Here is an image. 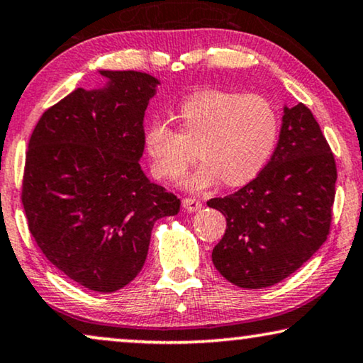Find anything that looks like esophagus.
Listing matches in <instances>:
<instances>
[{"instance_id":"1","label":"esophagus","mask_w":363,"mask_h":363,"mask_svg":"<svg viewBox=\"0 0 363 363\" xmlns=\"http://www.w3.org/2000/svg\"><path fill=\"white\" fill-rule=\"evenodd\" d=\"M182 207H184V211H187V212H197V211H201L202 202L197 201V199L187 197L182 201Z\"/></svg>"}]
</instances>
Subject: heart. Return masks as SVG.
Segmentation results:
<instances>
[{"instance_id": "heart-1", "label": "heart", "mask_w": 363, "mask_h": 363, "mask_svg": "<svg viewBox=\"0 0 363 363\" xmlns=\"http://www.w3.org/2000/svg\"><path fill=\"white\" fill-rule=\"evenodd\" d=\"M181 133L166 121L152 120L143 143L155 176L177 181L196 160L201 166L187 177L191 191L211 187L222 177L227 186L252 181L274 150L279 120L274 106L262 95L203 89L177 106Z\"/></svg>"}]
</instances>
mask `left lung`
<instances>
[{
  "label": "left lung",
  "instance_id": "left-lung-1",
  "mask_svg": "<svg viewBox=\"0 0 363 363\" xmlns=\"http://www.w3.org/2000/svg\"><path fill=\"white\" fill-rule=\"evenodd\" d=\"M278 145L252 182L208 207L227 218L212 252L218 273L240 288L273 286L303 267L329 235L334 155L311 110L283 106Z\"/></svg>",
  "mask_w": 363,
  "mask_h": 363
}]
</instances>
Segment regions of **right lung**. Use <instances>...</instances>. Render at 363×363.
Listing matches in <instances>:
<instances>
[{"label": "right lung", "mask_w": 363, "mask_h": 363, "mask_svg": "<svg viewBox=\"0 0 363 363\" xmlns=\"http://www.w3.org/2000/svg\"><path fill=\"white\" fill-rule=\"evenodd\" d=\"M44 111L30 135L23 179L29 230L45 258L96 293L141 272L157 218L181 201L141 169L143 118L161 84L136 70H104Z\"/></svg>", "instance_id": "1"}]
</instances>
